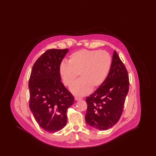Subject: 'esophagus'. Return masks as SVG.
Returning <instances> with one entry per match:
<instances>
[{
  "mask_svg": "<svg viewBox=\"0 0 156 156\" xmlns=\"http://www.w3.org/2000/svg\"><path fill=\"white\" fill-rule=\"evenodd\" d=\"M75 99L76 101H80V100L82 99V98H81V97H75Z\"/></svg>",
  "mask_w": 156,
  "mask_h": 156,
  "instance_id": "esophagus-1",
  "label": "esophagus"
}]
</instances>
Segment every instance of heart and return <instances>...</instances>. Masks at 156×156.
<instances>
[{"label": "heart", "instance_id": "obj_1", "mask_svg": "<svg viewBox=\"0 0 156 156\" xmlns=\"http://www.w3.org/2000/svg\"><path fill=\"white\" fill-rule=\"evenodd\" d=\"M112 65V58L109 52L100 50H82L69 56L68 62L62 61L59 64L58 73L62 83L70 87L73 94L84 96L91 89L100 87L106 80Z\"/></svg>", "mask_w": 156, "mask_h": 156}]
</instances>
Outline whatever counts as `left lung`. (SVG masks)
Wrapping results in <instances>:
<instances>
[{"instance_id": "obj_1", "label": "left lung", "mask_w": 156, "mask_h": 156, "mask_svg": "<svg viewBox=\"0 0 156 156\" xmlns=\"http://www.w3.org/2000/svg\"><path fill=\"white\" fill-rule=\"evenodd\" d=\"M129 88L127 71L115 51L106 80L86 99L87 124L101 130H108L116 124L122 116Z\"/></svg>"}]
</instances>
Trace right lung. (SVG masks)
I'll list each match as a JSON object with an SVG mask.
<instances>
[{
    "mask_svg": "<svg viewBox=\"0 0 156 156\" xmlns=\"http://www.w3.org/2000/svg\"><path fill=\"white\" fill-rule=\"evenodd\" d=\"M68 51V48L47 50L36 60L30 74V110L38 125L50 133L66 126L67 109L74 102L58 73L59 64Z\"/></svg>",
    "mask_w": 156,
    "mask_h": 156,
    "instance_id": "add662e5",
    "label": "right lung"
}]
</instances>
